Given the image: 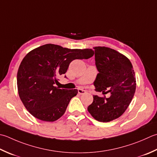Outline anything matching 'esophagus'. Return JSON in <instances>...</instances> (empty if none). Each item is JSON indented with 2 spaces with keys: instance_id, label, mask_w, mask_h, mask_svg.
I'll use <instances>...</instances> for the list:
<instances>
[{
  "instance_id": "1",
  "label": "esophagus",
  "mask_w": 157,
  "mask_h": 157,
  "mask_svg": "<svg viewBox=\"0 0 157 157\" xmlns=\"http://www.w3.org/2000/svg\"><path fill=\"white\" fill-rule=\"evenodd\" d=\"M78 93L79 94H83L86 93V91L84 90H82V89H78Z\"/></svg>"
}]
</instances>
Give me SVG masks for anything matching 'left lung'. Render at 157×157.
<instances>
[{
	"label": "left lung",
	"mask_w": 157,
	"mask_h": 157,
	"mask_svg": "<svg viewBox=\"0 0 157 157\" xmlns=\"http://www.w3.org/2000/svg\"><path fill=\"white\" fill-rule=\"evenodd\" d=\"M98 73L94 82L95 90H106L110 97L93 96L88 111L97 121L107 122L123 114L134 96L136 75L131 61L124 55L107 47H94Z\"/></svg>",
	"instance_id": "left-lung-1"
}]
</instances>
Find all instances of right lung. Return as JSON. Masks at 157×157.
<instances>
[{
  "label": "right lung",
  "mask_w": 157,
  "mask_h": 157,
  "mask_svg": "<svg viewBox=\"0 0 157 157\" xmlns=\"http://www.w3.org/2000/svg\"><path fill=\"white\" fill-rule=\"evenodd\" d=\"M93 55L91 49H69L51 44L29 52L17 74L18 94L26 109L43 121L59 119L78 90L54 86L57 78L67 72L72 60L88 59Z\"/></svg>",
  "instance_id": "add662e5"
}]
</instances>
